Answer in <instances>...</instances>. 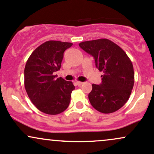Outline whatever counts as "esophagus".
<instances>
[{"label": "esophagus", "instance_id": "1", "mask_svg": "<svg viewBox=\"0 0 154 154\" xmlns=\"http://www.w3.org/2000/svg\"><path fill=\"white\" fill-rule=\"evenodd\" d=\"M83 84H84L83 82H76V84H77L78 86H79V87H80V86H82Z\"/></svg>", "mask_w": 154, "mask_h": 154}]
</instances>
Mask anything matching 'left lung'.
I'll use <instances>...</instances> for the list:
<instances>
[{"label": "left lung", "mask_w": 154, "mask_h": 154, "mask_svg": "<svg viewBox=\"0 0 154 154\" xmlns=\"http://www.w3.org/2000/svg\"><path fill=\"white\" fill-rule=\"evenodd\" d=\"M79 46L94 57L96 67L103 72L101 84H92L89 93L91 105L104 114L120 109L129 98L134 83L131 61L120 46L109 39L86 41Z\"/></svg>", "instance_id": "8db88e82"}]
</instances>
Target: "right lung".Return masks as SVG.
I'll return each instance as SVG.
<instances>
[{
	"label": "right lung",
	"mask_w": 154,
	"mask_h": 154,
	"mask_svg": "<svg viewBox=\"0 0 154 154\" xmlns=\"http://www.w3.org/2000/svg\"><path fill=\"white\" fill-rule=\"evenodd\" d=\"M72 43L50 40L44 42L32 52L24 70V84L31 101L42 112L58 115L68 107L72 91V82L57 78L64 52Z\"/></svg>",
	"instance_id": "obj_1"
}]
</instances>
